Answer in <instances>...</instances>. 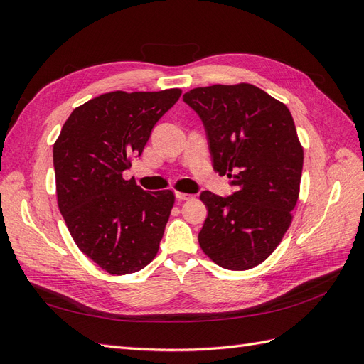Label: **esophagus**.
Masks as SVG:
<instances>
[{
	"mask_svg": "<svg viewBox=\"0 0 364 364\" xmlns=\"http://www.w3.org/2000/svg\"><path fill=\"white\" fill-rule=\"evenodd\" d=\"M174 196H176V199H179V200H190V199H193V194H186V193H181V191H176Z\"/></svg>",
	"mask_w": 364,
	"mask_h": 364,
	"instance_id": "34e87169",
	"label": "esophagus"
}]
</instances>
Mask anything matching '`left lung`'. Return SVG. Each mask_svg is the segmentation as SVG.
Returning <instances> with one entry per match:
<instances>
[{"label": "left lung", "instance_id": "1", "mask_svg": "<svg viewBox=\"0 0 364 364\" xmlns=\"http://www.w3.org/2000/svg\"><path fill=\"white\" fill-rule=\"evenodd\" d=\"M183 102L200 117L213 167L235 191H203L208 217L199 232L206 255L228 270L266 261L291 223L304 149L289 107L250 83L194 87Z\"/></svg>", "mask_w": 364, "mask_h": 364}]
</instances>
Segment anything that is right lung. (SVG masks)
<instances>
[{
  "instance_id": "add662e5",
  "label": "right lung",
  "mask_w": 364,
  "mask_h": 364,
  "mask_svg": "<svg viewBox=\"0 0 364 364\" xmlns=\"http://www.w3.org/2000/svg\"><path fill=\"white\" fill-rule=\"evenodd\" d=\"M181 94H102L74 109L54 142L60 214L77 247L111 274L135 273L158 253L174 194L144 191L123 171Z\"/></svg>"
}]
</instances>
